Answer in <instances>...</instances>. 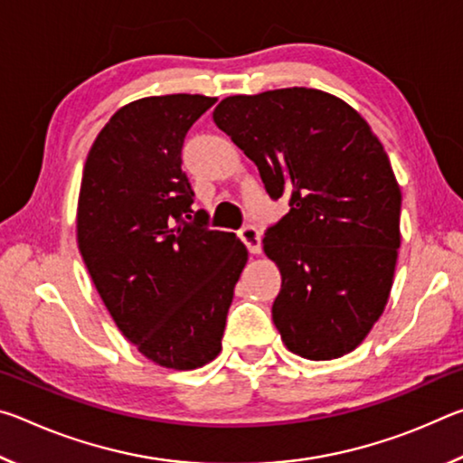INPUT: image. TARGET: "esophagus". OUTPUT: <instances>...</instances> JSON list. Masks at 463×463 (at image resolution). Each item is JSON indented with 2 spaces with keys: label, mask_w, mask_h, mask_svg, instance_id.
Listing matches in <instances>:
<instances>
[{
  "label": "esophagus",
  "mask_w": 463,
  "mask_h": 463,
  "mask_svg": "<svg viewBox=\"0 0 463 463\" xmlns=\"http://www.w3.org/2000/svg\"><path fill=\"white\" fill-rule=\"evenodd\" d=\"M239 237L242 242H245L249 253H261V232L257 226H253V224L242 226V229L239 231Z\"/></svg>",
  "instance_id": "34e87169"
}]
</instances>
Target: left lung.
Instances as JSON below:
<instances>
[{"mask_svg":"<svg viewBox=\"0 0 463 463\" xmlns=\"http://www.w3.org/2000/svg\"><path fill=\"white\" fill-rule=\"evenodd\" d=\"M213 118L269 198L289 203L263 237L281 273V341L307 359L349 354L382 317L401 247L402 195L378 137L343 99L308 88L226 98Z\"/></svg>","mask_w":463,"mask_h":463,"instance_id":"1","label":"left lung"}]
</instances>
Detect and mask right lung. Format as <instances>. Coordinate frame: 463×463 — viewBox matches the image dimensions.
I'll return each mask as SVG.
<instances>
[{
    "label": "right lung",
    "instance_id": "1",
    "mask_svg": "<svg viewBox=\"0 0 463 463\" xmlns=\"http://www.w3.org/2000/svg\"><path fill=\"white\" fill-rule=\"evenodd\" d=\"M216 98L174 93L120 108L83 167L77 241L122 335L151 362L195 370L222 349L247 249L194 213L187 130Z\"/></svg>",
    "mask_w": 463,
    "mask_h": 463
}]
</instances>
